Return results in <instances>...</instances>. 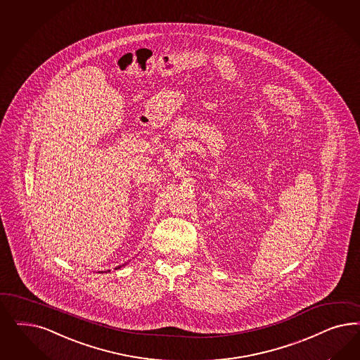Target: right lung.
<instances>
[{"label": "right lung", "instance_id": "add662e5", "mask_svg": "<svg viewBox=\"0 0 360 360\" xmlns=\"http://www.w3.org/2000/svg\"><path fill=\"white\" fill-rule=\"evenodd\" d=\"M119 267H122V266H117V267H116V269H119ZM108 271H110V270H108Z\"/></svg>", "mask_w": 360, "mask_h": 360}]
</instances>
